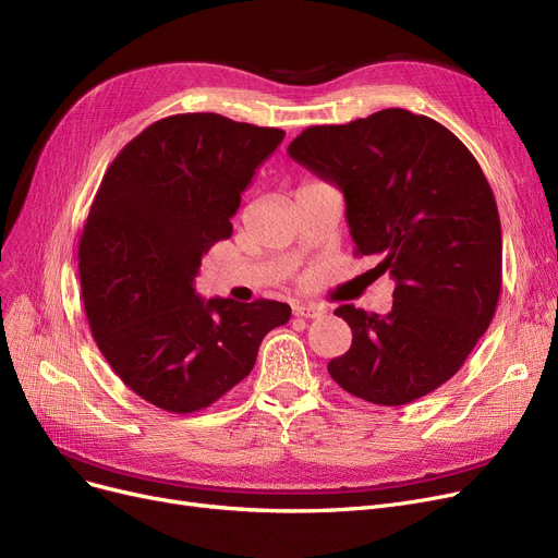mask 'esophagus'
<instances>
[{"label": "esophagus", "mask_w": 558, "mask_h": 558, "mask_svg": "<svg viewBox=\"0 0 558 558\" xmlns=\"http://www.w3.org/2000/svg\"><path fill=\"white\" fill-rule=\"evenodd\" d=\"M294 314L296 316H305V318H318L320 314H324V307H318V305H305V303H296L294 305Z\"/></svg>", "instance_id": "obj_1"}]
</instances>
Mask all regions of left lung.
Segmentation results:
<instances>
[{
  "label": "left lung",
  "instance_id": "obj_1",
  "mask_svg": "<svg viewBox=\"0 0 558 558\" xmlns=\"http://www.w3.org/2000/svg\"><path fill=\"white\" fill-rule=\"evenodd\" d=\"M287 151L343 192L355 255H377L375 271L396 280L385 316L335 310L353 343L328 373L385 407L432 393L471 355L502 291L500 215L482 167L444 124L402 108L310 126Z\"/></svg>",
  "mask_w": 558,
  "mask_h": 558
}]
</instances>
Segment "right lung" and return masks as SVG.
Listing matches in <instances>:
<instances>
[{"mask_svg":"<svg viewBox=\"0 0 558 558\" xmlns=\"http://www.w3.org/2000/svg\"><path fill=\"white\" fill-rule=\"evenodd\" d=\"M282 137L217 112L171 114L104 173L78 242L83 307L112 371L165 412L217 402L291 316L287 303L194 291L201 257L230 238L242 192Z\"/></svg>","mask_w":558,"mask_h":558,"instance_id":"obj_1","label":"right lung"}]
</instances>
